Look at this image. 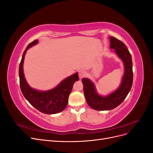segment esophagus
I'll list each match as a JSON object with an SVG mask.
<instances>
[{
  "label": "esophagus",
  "instance_id": "esophagus-1",
  "mask_svg": "<svg viewBox=\"0 0 153 153\" xmlns=\"http://www.w3.org/2000/svg\"><path fill=\"white\" fill-rule=\"evenodd\" d=\"M85 75V72L83 70H80L78 71V76H79L80 79H82L83 77H84V76Z\"/></svg>",
  "mask_w": 153,
  "mask_h": 153
}]
</instances>
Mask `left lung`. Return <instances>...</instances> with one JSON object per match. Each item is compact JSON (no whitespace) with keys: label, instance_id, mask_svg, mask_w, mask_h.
<instances>
[{"label":"left lung","instance_id":"8db88e82","mask_svg":"<svg viewBox=\"0 0 153 153\" xmlns=\"http://www.w3.org/2000/svg\"><path fill=\"white\" fill-rule=\"evenodd\" d=\"M110 48L121 59L124 65V73L118 89L106 96H101L96 91L94 84L88 78L82 80L87 104L96 110H109L117 107L126 98L133 84V65L131 55L127 47L114 37H110Z\"/></svg>","mask_w":153,"mask_h":153}]
</instances>
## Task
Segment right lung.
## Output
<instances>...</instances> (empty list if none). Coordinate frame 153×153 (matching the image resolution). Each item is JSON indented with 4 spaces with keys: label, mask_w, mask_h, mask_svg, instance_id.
<instances>
[{
    "label": "right lung",
    "mask_w": 153,
    "mask_h": 153,
    "mask_svg": "<svg viewBox=\"0 0 153 153\" xmlns=\"http://www.w3.org/2000/svg\"><path fill=\"white\" fill-rule=\"evenodd\" d=\"M38 43L37 39L32 41L27 46L22 55L19 66L20 89L25 99L39 112L46 114H57L66 108L74 83L78 80L79 77L78 73L73 74L63 80L56 87L49 91H39L32 89L25 78L23 64L27 50Z\"/></svg>",
    "instance_id": "1"
}]
</instances>
